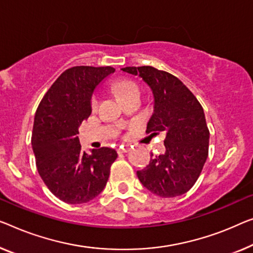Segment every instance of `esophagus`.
Masks as SVG:
<instances>
[{
    "label": "esophagus",
    "instance_id": "esophagus-1",
    "mask_svg": "<svg viewBox=\"0 0 253 253\" xmlns=\"http://www.w3.org/2000/svg\"><path fill=\"white\" fill-rule=\"evenodd\" d=\"M129 150H130L129 145H120L119 148L117 149V152H118V153H126Z\"/></svg>",
    "mask_w": 253,
    "mask_h": 253
}]
</instances>
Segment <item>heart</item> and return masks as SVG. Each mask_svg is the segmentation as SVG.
Returning a JSON list of instances; mask_svg holds the SVG:
<instances>
[{
  "label": "heart",
  "mask_w": 253,
  "mask_h": 253,
  "mask_svg": "<svg viewBox=\"0 0 253 253\" xmlns=\"http://www.w3.org/2000/svg\"><path fill=\"white\" fill-rule=\"evenodd\" d=\"M139 92L138 89V86L135 84L133 82H129V81H123V82H119L118 84L115 86V92L117 94V96L119 97H124L127 94L129 93H133V92ZM97 103H99V99H97V96L94 97L92 100V108L95 109L97 107Z\"/></svg>",
  "instance_id": "obj_1"
}]
</instances>
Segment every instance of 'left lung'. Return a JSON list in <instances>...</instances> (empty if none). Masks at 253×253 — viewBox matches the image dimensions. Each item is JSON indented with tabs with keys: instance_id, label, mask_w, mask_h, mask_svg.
I'll list each match as a JSON object with an SVG mask.
<instances>
[{
	"instance_id": "1",
	"label": "left lung",
	"mask_w": 253,
	"mask_h": 253,
	"mask_svg": "<svg viewBox=\"0 0 253 253\" xmlns=\"http://www.w3.org/2000/svg\"><path fill=\"white\" fill-rule=\"evenodd\" d=\"M122 70L141 77L152 90L153 114L146 133L166 134L165 152L151 154L150 164L136 172L139 182L161 198L186 193L197 182L208 158L210 134L203 108L171 74L150 66Z\"/></svg>"
}]
</instances>
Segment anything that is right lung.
<instances>
[{"mask_svg": "<svg viewBox=\"0 0 253 253\" xmlns=\"http://www.w3.org/2000/svg\"><path fill=\"white\" fill-rule=\"evenodd\" d=\"M112 67L77 66L60 75L37 108L32 145L40 176L56 198L70 205L96 198L107 185L116 150L82 151L78 127L92 112V96Z\"/></svg>", "mask_w": 253, "mask_h": 253, "instance_id": "right-lung-1", "label": "right lung"}]
</instances>
